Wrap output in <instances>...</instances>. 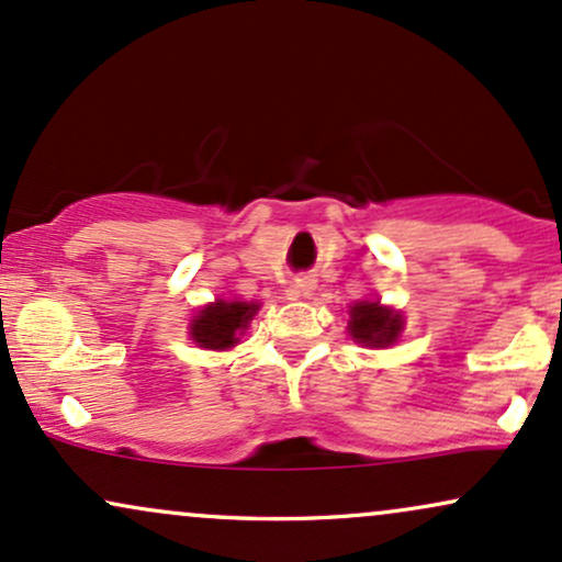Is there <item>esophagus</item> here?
<instances>
[{"label":"esophagus","instance_id":"esophagus-1","mask_svg":"<svg viewBox=\"0 0 562 562\" xmlns=\"http://www.w3.org/2000/svg\"><path fill=\"white\" fill-rule=\"evenodd\" d=\"M299 295H311L314 293V282H308V280H299Z\"/></svg>","mask_w":562,"mask_h":562}]
</instances>
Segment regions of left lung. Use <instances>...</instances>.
Listing matches in <instances>:
<instances>
[{"label": "left lung", "mask_w": 562, "mask_h": 562, "mask_svg": "<svg viewBox=\"0 0 562 562\" xmlns=\"http://www.w3.org/2000/svg\"><path fill=\"white\" fill-rule=\"evenodd\" d=\"M348 333L367 348H390L403 333L401 311L380 306V301H358L350 306Z\"/></svg>", "instance_id": "obj_1"}]
</instances>
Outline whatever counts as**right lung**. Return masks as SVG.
Returning <instances> with one entry per match:
<instances>
[{"instance_id": "add662e5", "label": "right lung", "mask_w": 562, "mask_h": 562, "mask_svg": "<svg viewBox=\"0 0 562 562\" xmlns=\"http://www.w3.org/2000/svg\"><path fill=\"white\" fill-rule=\"evenodd\" d=\"M256 311H259V303L216 299L193 316V342H199V348L206 350H227L238 346L240 335L248 329Z\"/></svg>"}]
</instances>
